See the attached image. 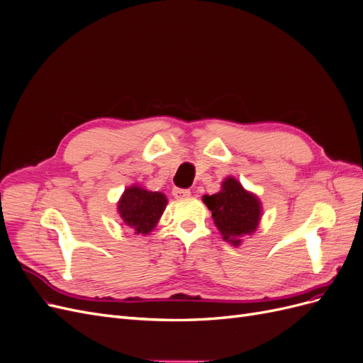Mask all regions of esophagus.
Listing matches in <instances>:
<instances>
[{
  "mask_svg": "<svg viewBox=\"0 0 363 363\" xmlns=\"http://www.w3.org/2000/svg\"><path fill=\"white\" fill-rule=\"evenodd\" d=\"M172 195L177 200H184V199H188V196H191V191L189 189H182V188H174Z\"/></svg>",
  "mask_w": 363,
  "mask_h": 363,
  "instance_id": "1",
  "label": "esophagus"
}]
</instances>
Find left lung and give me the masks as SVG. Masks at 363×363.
<instances>
[{
    "label": "left lung",
    "instance_id": "1",
    "mask_svg": "<svg viewBox=\"0 0 363 363\" xmlns=\"http://www.w3.org/2000/svg\"><path fill=\"white\" fill-rule=\"evenodd\" d=\"M203 201L212 211L215 225L227 242L239 245L240 236L255 232L260 219V203L233 177L223 183V189L204 195Z\"/></svg>",
    "mask_w": 363,
    "mask_h": 363
}]
</instances>
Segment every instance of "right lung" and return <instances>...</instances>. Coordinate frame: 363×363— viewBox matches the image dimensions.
Masks as SVG:
<instances>
[{"label":"right lung","mask_w":363,"mask_h":363,"mask_svg":"<svg viewBox=\"0 0 363 363\" xmlns=\"http://www.w3.org/2000/svg\"><path fill=\"white\" fill-rule=\"evenodd\" d=\"M167 203V196L160 192L130 186L121 196L118 211L124 223L133 227L138 235H148L156 227Z\"/></svg>","instance_id":"add662e5"}]
</instances>
